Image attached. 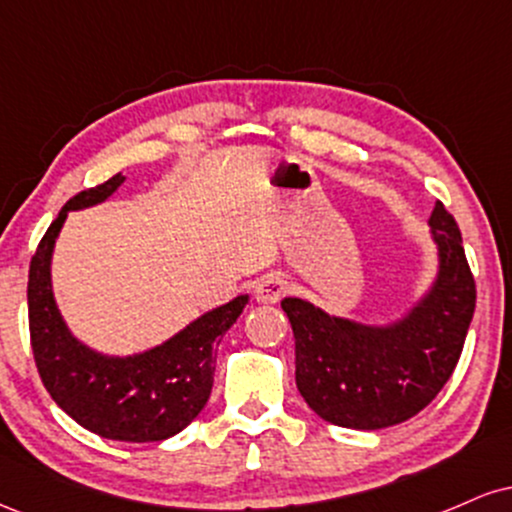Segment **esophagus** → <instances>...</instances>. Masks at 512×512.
<instances>
[{"label": "esophagus", "instance_id": "obj_1", "mask_svg": "<svg viewBox=\"0 0 512 512\" xmlns=\"http://www.w3.org/2000/svg\"><path fill=\"white\" fill-rule=\"evenodd\" d=\"M286 293V281L279 274H264L255 284V298L257 303H279L281 296Z\"/></svg>", "mask_w": 512, "mask_h": 512}]
</instances>
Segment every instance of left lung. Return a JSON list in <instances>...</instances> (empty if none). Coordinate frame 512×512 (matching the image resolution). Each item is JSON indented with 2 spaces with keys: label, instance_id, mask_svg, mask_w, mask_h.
Segmentation results:
<instances>
[{
  "label": "left lung",
  "instance_id": "8db88e82",
  "mask_svg": "<svg viewBox=\"0 0 512 512\" xmlns=\"http://www.w3.org/2000/svg\"><path fill=\"white\" fill-rule=\"evenodd\" d=\"M431 286L387 322L330 315L303 298L281 301L296 339V385L320 419L356 431L402 424L436 399L460 361L477 303L460 228L440 202Z\"/></svg>",
  "mask_w": 512,
  "mask_h": 512
}]
</instances>
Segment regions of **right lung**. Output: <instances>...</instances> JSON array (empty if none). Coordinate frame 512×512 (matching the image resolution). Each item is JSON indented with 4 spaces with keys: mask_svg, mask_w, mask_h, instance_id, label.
<instances>
[{
    "mask_svg": "<svg viewBox=\"0 0 512 512\" xmlns=\"http://www.w3.org/2000/svg\"><path fill=\"white\" fill-rule=\"evenodd\" d=\"M125 175L79 192L64 204L40 240L28 272L31 346L45 390L57 407L86 431L125 443L166 440L190 426L204 409L214 385L216 346L231 330L248 293L202 313L166 342L115 356L81 342L69 330L52 293V252L69 211L103 204Z\"/></svg>",
    "mask_w": 512,
    "mask_h": 512,
    "instance_id": "right-lung-1",
    "label": "right lung"
}]
</instances>
